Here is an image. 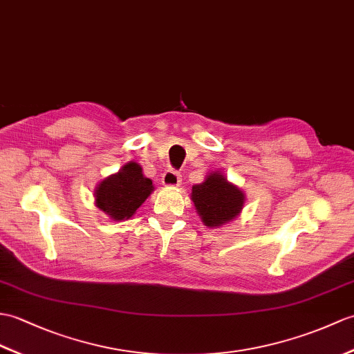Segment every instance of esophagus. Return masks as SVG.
Masks as SVG:
<instances>
[{"label": "esophagus", "mask_w": 354, "mask_h": 354, "mask_svg": "<svg viewBox=\"0 0 354 354\" xmlns=\"http://www.w3.org/2000/svg\"><path fill=\"white\" fill-rule=\"evenodd\" d=\"M161 183L164 187H179L183 179H180V175L175 170H167L166 174L162 175Z\"/></svg>", "instance_id": "esophagus-1"}]
</instances>
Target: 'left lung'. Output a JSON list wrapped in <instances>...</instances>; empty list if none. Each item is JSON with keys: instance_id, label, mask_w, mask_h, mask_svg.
I'll use <instances>...</instances> for the list:
<instances>
[{"instance_id": "1", "label": "left lung", "mask_w": 354, "mask_h": 354, "mask_svg": "<svg viewBox=\"0 0 354 354\" xmlns=\"http://www.w3.org/2000/svg\"><path fill=\"white\" fill-rule=\"evenodd\" d=\"M192 201L203 225L221 227L241 214L245 193L218 170L209 171L203 183L192 188Z\"/></svg>"}]
</instances>
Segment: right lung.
Instances as JSON below:
<instances>
[{
    "label": "right lung",
    "instance_id": "right-lung-1",
    "mask_svg": "<svg viewBox=\"0 0 354 354\" xmlns=\"http://www.w3.org/2000/svg\"><path fill=\"white\" fill-rule=\"evenodd\" d=\"M155 187L143 169L136 161L123 164L119 171L104 178L96 185L95 205L113 221L129 220L143 202L152 194Z\"/></svg>",
    "mask_w": 354,
    "mask_h": 354
}]
</instances>
